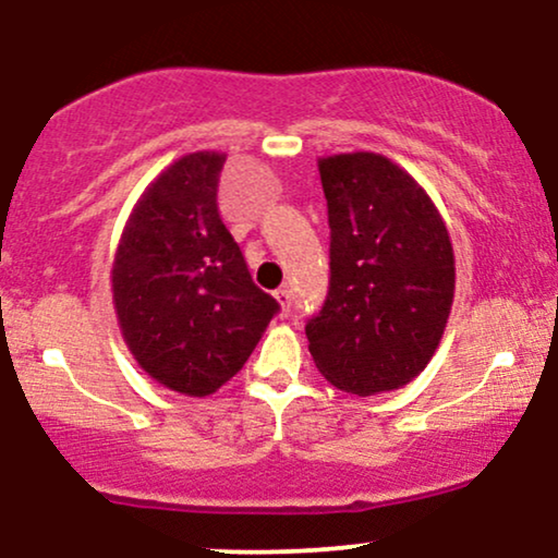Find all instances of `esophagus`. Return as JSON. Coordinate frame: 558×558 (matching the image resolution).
<instances>
[{
  "label": "esophagus",
  "mask_w": 558,
  "mask_h": 558,
  "mask_svg": "<svg viewBox=\"0 0 558 558\" xmlns=\"http://www.w3.org/2000/svg\"><path fill=\"white\" fill-rule=\"evenodd\" d=\"M275 299H278L280 304V315H288V306H291V291H288V288H278V291H275Z\"/></svg>",
  "instance_id": "34e87169"
}]
</instances>
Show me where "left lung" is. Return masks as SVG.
<instances>
[{
	"label": "left lung",
	"instance_id": "obj_1",
	"mask_svg": "<svg viewBox=\"0 0 558 558\" xmlns=\"http://www.w3.org/2000/svg\"><path fill=\"white\" fill-rule=\"evenodd\" d=\"M328 198L330 291L306 325L319 375L343 393L403 388L433 360L457 267L427 191L375 151L317 159Z\"/></svg>",
	"mask_w": 558,
	"mask_h": 558
}]
</instances>
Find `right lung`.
I'll return each mask as SVG.
<instances>
[{
    "label": "right lung",
    "mask_w": 558,
    "mask_h": 558,
    "mask_svg": "<svg viewBox=\"0 0 558 558\" xmlns=\"http://www.w3.org/2000/svg\"><path fill=\"white\" fill-rule=\"evenodd\" d=\"M222 162V151H194L159 172L128 215L110 272L133 360L196 399L239 373L278 312L217 213Z\"/></svg>",
    "instance_id": "right-lung-1"
}]
</instances>
